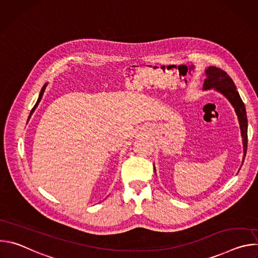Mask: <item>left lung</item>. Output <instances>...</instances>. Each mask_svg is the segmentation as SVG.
Here are the masks:
<instances>
[{
  "label": "left lung",
  "instance_id": "obj_1",
  "mask_svg": "<svg viewBox=\"0 0 258 258\" xmlns=\"http://www.w3.org/2000/svg\"><path fill=\"white\" fill-rule=\"evenodd\" d=\"M206 80L203 85L204 90L208 89H215L216 91L222 93L226 98L231 102L233 107L235 108V111L237 113L241 135L243 138V148H244V158L247 152V115H246V109L245 105L237 91V88L233 82V80L228 76V73L215 66H209L206 70Z\"/></svg>",
  "mask_w": 258,
  "mask_h": 258
}]
</instances>
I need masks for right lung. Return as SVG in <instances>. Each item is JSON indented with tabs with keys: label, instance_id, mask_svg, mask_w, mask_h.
<instances>
[{
	"label": "right lung",
	"instance_id": "add662e5",
	"mask_svg": "<svg viewBox=\"0 0 258 258\" xmlns=\"http://www.w3.org/2000/svg\"><path fill=\"white\" fill-rule=\"evenodd\" d=\"M46 87H47V85H45V86L43 87V89H42V91H41V93H40V97H39V99H38V102L35 103V105H34V106H33V108L31 109V111H30V115H31V114H32V112L34 111V109L36 108V106L39 105V103H40V101H41V99H42V97H43V94H44V92H45V89H46ZM30 115H29V116H30Z\"/></svg>",
	"mask_w": 258,
	"mask_h": 258
}]
</instances>
